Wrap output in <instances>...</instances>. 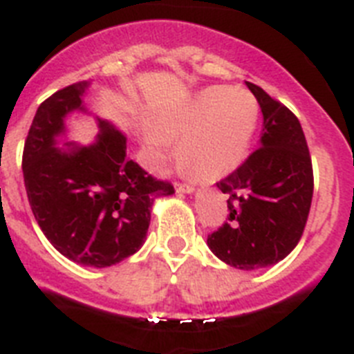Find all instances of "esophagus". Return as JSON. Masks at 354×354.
Masks as SVG:
<instances>
[{
    "label": "esophagus",
    "mask_w": 354,
    "mask_h": 354,
    "mask_svg": "<svg viewBox=\"0 0 354 354\" xmlns=\"http://www.w3.org/2000/svg\"><path fill=\"white\" fill-rule=\"evenodd\" d=\"M194 190V185H190V183H176V192H187L190 194Z\"/></svg>",
    "instance_id": "1"
}]
</instances>
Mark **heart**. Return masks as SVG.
<instances>
[{"label": "heart", "instance_id": "obj_1", "mask_svg": "<svg viewBox=\"0 0 354 354\" xmlns=\"http://www.w3.org/2000/svg\"><path fill=\"white\" fill-rule=\"evenodd\" d=\"M260 121V104L241 87H210L165 113L158 131L147 133L156 165H165L181 139V158L205 180H217L244 162Z\"/></svg>", "mask_w": 354, "mask_h": 354}]
</instances>
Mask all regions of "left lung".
Returning <instances> with one entry per match:
<instances>
[{
    "mask_svg": "<svg viewBox=\"0 0 354 354\" xmlns=\"http://www.w3.org/2000/svg\"><path fill=\"white\" fill-rule=\"evenodd\" d=\"M263 115L260 147L217 181L228 194V221L208 235L215 257L253 270L283 260L308 221L313 169L299 121L262 87L245 82Z\"/></svg>",
    "mask_w": 354,
    "mask_h": 354,
    "instance_id": "1",
    "label": "left lung"
}]
</instances>
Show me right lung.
I'll return each instance as SVG.
<instances>
[{"mask_svg":"<svg viewBox=\"0 0 354 354\" xmlns=\"http://www.w3.org/2000/svg\"><path fill=\"white\" fill-rule=\"evenodd\" d=\"M87 82L64 87L42 101L23 149L30 207L42 233L73 262L109 267L144 244L151 205L174 187L146 173L126 156V137L100 121L92 146H55L64 119L84 110Z\"/></svg>","mask_w":354,"mask_h":354,"instance_id":"1","label":"right lung"}]
</instances>
